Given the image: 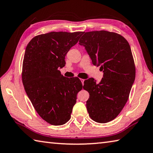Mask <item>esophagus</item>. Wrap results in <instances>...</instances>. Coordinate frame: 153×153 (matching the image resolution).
Returning <instances> with one entry per match:
<instances>
[{"label": "esophagus", "instance_id": "1", "mask_svg": "<svg viewBox=\"0 0 153 153\" xmlns=\"http://www.w3.org/2000/svg\"><path fill=\"white\" fill-rule=\"evenodd\" d=\"M81 82H82V85H84V81H85V80H84V79H81Z\"/></svg>", "mask_w": 153, "mask_h": 153}]
</instances>
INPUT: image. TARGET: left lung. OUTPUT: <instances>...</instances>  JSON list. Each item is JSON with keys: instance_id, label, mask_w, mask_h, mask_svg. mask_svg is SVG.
I'll return each instance as SVG.
<instances>
[{"instance_id": "8db88e82", "label": "left lung", "mask_w": 153, "mask_h": 153, "mask_svg": "<svg viewBox=\"0 0 153 153\" xmlns=\"http://www.w3.org/2000/svg\"><path fill=\"white\" fill-rule=\"evenodd\" d=\"M79 40L92 60L100 66L103 77L97 83L93 78L84 81L89 93L87 109L91 118L107 123L118 116L129 97L136 69L132 51L121 35L107 31L84 32Z\"/></svg>"}]
</instances>
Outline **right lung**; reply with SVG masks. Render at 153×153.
Instances as JSON below:
<instances>
[{
    "label": "right lung",
    "mask_w": 153,
    "mask_h": 153,
    "mask_svg": "<svg viewBox=\"0 0 153 153\" xmlns=\"http://www.w3.org/2000/svg\"><path fill=\"white\" fill-rule=\"evenodd\" d=\"M83 32H50L34 37L24 55L22 81L33 108L42 118L54 126L71 119L76 95L82 88L78 77L66 78L59 68Z\"/></svg>",
    "instance_id": "add662e5"
}]
</instances>
